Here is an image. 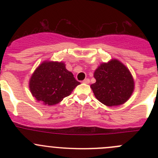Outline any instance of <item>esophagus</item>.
Masks as SVG:
<instances>
[{"label": "esophagus", "instance_id": "1", "mask_svg": "<svg viewBox=\"0 0 158 158\" xmlns=\"http://www.w3.org/2000/svg\"><path fill=\"white\" fill-rule=\"evenodd\" d=\"M82 82H83V83H85V84H89V82H90V80H89V79H84L83 81H82Z\"/></svg>", "mask_w": 158, "mask_h": 158}]
</instances>
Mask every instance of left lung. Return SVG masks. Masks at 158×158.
<instances>
[{"mask_svg": "<svg viewBox=\"0 0 158 158\" xmlns=\"http://www.w3.org/2000/svg\"><path fill=\"white\" fill-rule=\"evenodd\" d=\"M96 82L92 84L95 98L107 106L123 105L131 96L135 81L129 69L117 59L102 63L94 72Z\"/></svg>", "mask_w": 158, "mask_h": 158, "instance_id": "1", "label": "left lung"}]
</instances>
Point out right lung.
I'll return each mask as SVG.
<instances>
[{"mask_svg": "<svg viewBox=\"0 0 158 158\" xmlns=\"http://www.w3.org/2000/svg\"><path fill=\"white\" fill-rule=\"evenodd\" d=\"M80 82L66 69L63 62H43L35 69L29 81V88L36 101L54 106L69 96Z\"/></svg>", "mask_w": 158, "mask_h": 158, "instance_id": "right-lung-1", "label": "right lung"}]
</instances>
